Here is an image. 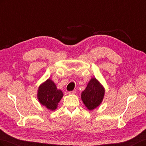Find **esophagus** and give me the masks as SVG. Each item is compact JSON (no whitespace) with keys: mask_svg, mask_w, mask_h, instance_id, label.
I'll use <instances>...</instances> for the list:
<instances>
[{"mask_svg":"<svg viewBox=\"0 0 146 146\" xmlns=\"http://www.w3.org/2000/svg\"><path fill=\"white\" fill-rule=\"evenodd\" d=\"M68 94L69 95H71V94H76V91H68Z\"/></svg>","mask_w":146,"mask_h":146,"instance_id":"1","label":"esophagus"}]
</instances>
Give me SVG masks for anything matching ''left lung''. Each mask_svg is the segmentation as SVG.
<instances>
[{"instance_id":"8db88e82","label":"left lung","mask_w":146,"mask_h":146,"mask_svg":"<svg viewBox=\"0 0 146 146\" xmlns=\"http://www.w3.org/2000/svg\"><path fill=\"white\" fill-rule=\"evenodd\" d=\"M105 94V89L96 78H92L86 89L82 92L81 98L89 110L97 108L102 103Z\"/></svg>"}]
</instances>
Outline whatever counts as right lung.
Here are the masks:
<instances>
[{
    "label": "right lung",
    "mask_w": 146,
    "mask_h": 146,
    "mask_svg": "<svg viewBox=\"0 0 146 146\" xmlns=\"http://www.w3.org/2000/svg\"><path fill=\"white\" fill-rule=\"evenodd\" d=\"M38 99L40 104L51 111H54L63 98V93L57 89L54 82L50 78L42 83L38 90Z\"/></svg>",
    "instance_id": "right-lung-1"
}]
</instances>
